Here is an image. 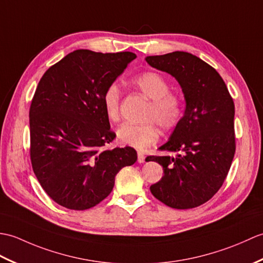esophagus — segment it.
Returning a JSON list of instances; mask_svg holds the SVG:
<instances>
[{
	"instance_id": "obj_1",
	"label": "esophagus",
	"mask_w": 263,
	"mask_h": 263,
	"mask_svg": "<svg viewBox=\"0 0 263 263\" xmlns=\"http://www.w3.org/2000/svg\"><path fill=\"white\" fill-rule=\"evenodd\" d=\"M137 161H138V163H144L145 162V155L143 153H138Z\"/></svg>"
}]
</instances>
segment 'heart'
<instances>
[{
    "instance_id": "b5f03b06",
    "label": "heart",
    "mask_w": 263,
    "mask_h": 263,
    "mask_svg": "<svg viewBox=\"0 0 263 263\" xmlns=\"http://www.w3.org/2000/svg\"><path fill=\"white\" fill-rule=\"evenodd\" d=\"M132 84L152 100L146 120L157 122L164 130H172L179 125L183 115V101L177 93L170 92V84L164 77L155 72H146L133 78ZM119 86L116 83L109 84L102 95V106L109 120H119ZM159 136L160 132L154 122L144 125L127 122L117 130V138L121 144L139 151L156 143Z\"/></svg>"
}]
</instances>
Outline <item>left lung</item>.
I'll use <instances>...</instances> for the list:
<instances>
[{"label": "left lung", "mask_w": 263, "mask_h": 263, "mask_svg": "<svg viewBox=\"0 0 263 263\" xmlns=\"http://www.w3.org/2000/svg\"><path fill=\"white\" fill-rule=\"evenodd\" d=\"M152 67L166 72L182 89L185 109L161 151L176 156H147L164 176L151 192L166 206L189 209L202 205L219 190L235 154L234 102L217 71L185 51L147 56Z\"/></svg>", "instance_id": "1"}]
</instances>
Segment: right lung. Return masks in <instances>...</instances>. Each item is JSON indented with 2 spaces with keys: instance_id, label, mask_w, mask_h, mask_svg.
I'll return each mask as SVG.
<instances>
[{
  "instance_id": "add662e5",
  "label": "right lung",
  "mask_w": 263,
  "mask_h": 263,
  "mask_svg": "<svg viewBox=\"0 0 263 263\" xmlns=\"http://www.w3.org/2000/svg\"><path fill=\"white\" fill-rule=\"evenodd\" d=\"M136 58L130 51L78 49L40 79L29 111L30 159L40 185L68 209L95 207L112 191L115 177L133 165V147L107 149L116 134L102 106L106 87Z\"/></svg>"
}]
</instances>
